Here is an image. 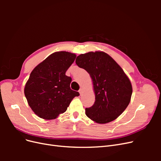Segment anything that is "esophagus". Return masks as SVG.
Segmentation results:
<instances>
[{
    "mask_svg": "<svg viewBox=\"0 0 161 161\" xmlns=\"http://www.w3.org/2000/svg\"><path fill=\"white\" fill-rule=\"evenodd\" d=\"M82 91H83V89H82V88H80V90H79V92H80V95L82 93Z\"/></svg>",
    "mask_w": 161,
    "mask_h": 161,
    "instance_id": "obj_1",
    "label": "esophagus"
}]
</instances>
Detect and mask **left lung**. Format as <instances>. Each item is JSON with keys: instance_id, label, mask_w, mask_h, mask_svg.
I'll use <instances>...</instances> for the list:
<instances>
[{"instance_id": "obj_1", "label": "left lung", "mask_w": 161, "mask_h": 161, "mask_svg": "<svg viewBox=\"0 0 161 161\" xmlns=\"http://www.w3.org/2000/svg\"><path fill=\"white\" fill-rule=\"evenodd\" d=\"M78 66L89 73L95 95L94 105L85 109V114L97 124L115 120L128 106L132 86L128 76L108 53L89 52L78 56Z\"/></svg>"}]
</instances>
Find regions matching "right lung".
I'll list each match as a JSON object with an SVG mask.
<instances>
[{"instance_id": "add662e5", "label": "right lung", "mask_w": 161, "mask_h": 161, "mask_svg": "<svg viewBox=\"0 0 161 161\" xmlns=\"http://www.w3.org/2000/svg\"><path fill=\"white\" fill-rule=\"evenodd\" d=\"M76 56L69 52H56L36 66L31 72L24 93L32 111L40 118L51 120L64 113L71 101L79 96L72 91L66 72Z\"/></svg>"}]
</instances>
